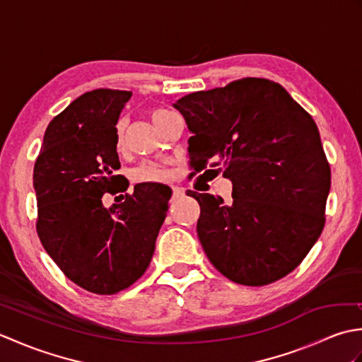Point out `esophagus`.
<instances>
[{"instance_id":"esophagus-1","label":"esophagus","mask_w":362,"mask_h":362,"mask_svg":"<svg viewBox=\"0 0 362 362\" xmlns=\"http://www.w3.org/2000/svg\"><path fill=\"white\" fill-rule=\"evenodd\" d=\"M183 194H185V189H183L182 187L173 185V199H179V197H182Z\"/></svg>"}]
</instances>
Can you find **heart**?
Returning <instances> with one entry per match:
<instances>
[{"label": "heart", "mask_w": 362, "mask_h": 362, "mask_svg": "<svg viewBox=\"0 0 362 362\" xmlns=\"http://www.w3.org/2000/svg\"><path fill=\"white\" fill-rule=\"evenodd\" d=\"M171 115H174V113L166 110V109H153L151 112V118L157 124V122H160L161 119H165L168 117H171ZM117 143H118V148H121V144H122L121 130H118ZM132 177L136 183H160V182H165L169 179V171L165 166H161L158 163L146 161V163H141L140 166H136L134 169Z\"/></svg>", "instance_id": "b5f03b06"}]
</instances>
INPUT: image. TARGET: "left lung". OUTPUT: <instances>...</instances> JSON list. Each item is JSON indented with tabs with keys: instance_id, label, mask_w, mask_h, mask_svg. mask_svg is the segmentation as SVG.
<instances>
[{
	"instance_id": "1",
	"label": "left lung",
	"mask_w": 362,
	"mask_h": 362,
	"mask_svg": "<svg viewBox=\"0 0 362 362\" xmlns=\"http://www.w3.org/2000/svg\"><path fill=\"white\" fill-rule=\"evenodd\" d=\"M174 107L193 134L194 173L218 168L233 183L230 202L187 193L201 205L197 236L210 263L245 286L286 276L324 230L332 185L311 115L280 83L261 78L196 91Z\"/></svg>"
}]
</instances>
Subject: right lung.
<instances>
[{
    "instance_id": "1",
    "label": "right lung",
    "mask_w": 362,
    "mask_h": 362,
    "mask_svg": "<svg viewBox=\"0 0 362 362\" xmlns=\"http://www.w3.org/2000/svg\"><path fill=\"white\" fill-rule=\"evenodd\" d=\"M130 96L96 88L74 99L46 127L34 165L37 235L68 279L99 296L124 291L146 272L173 193L138 183L122 203L102 204L105 192L129 187L117 174V122Z\"/></svg>"
}]
</instances>
